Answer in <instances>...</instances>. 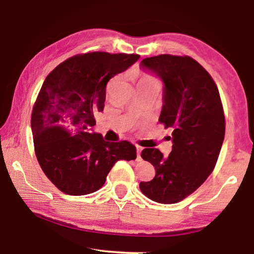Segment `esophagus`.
<instances>
[{
    "label": "esophagus",
    "instance_id": "34e87169",
    "mask_svg": "<svg viewBox=\"0 0 254 254\" xmlns=\"http://www.w3.org/2000/svg\"><path fill=\"white\" fill-rule=\"evenodd\" d=\"M135 148H136V158H137V160H141V156H140V153H141V151H142V147H140V145H135Z\"/></svg>",
    "mask_w": 254,
    "mask_h": 254
}]
</instances>
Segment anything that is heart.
Instances as JSON below:
<instances>
[{
    "label": "heart",
    "mask_w": 254,
    "mask_h": 254,
    "mask_svg": "<svg viewBox=\"0 0 254 254\" xmlns=\"http://www.w3.org/2000/svg\"><path fill=\"white\" fill-rule=\"evenodd\" d=\"M141 81H154V79L151 77H144V78L141 79Z\"/></svg>",
    "instance_id": "heart-1"
}]
</instances>
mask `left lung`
<instances>
[{"instance_id": "8db88e82", "label": "left lung", "mask_w": 254, "mask_h": 254, "mask_svg": "<svg viewBox=\"0 0 254 254\" xmlns=\"http://www.w3.org/2000/svg\"><path fill=\"white\" fill-rule=\"evenodd\" d=\"M141 67L162 79L163 106L159 122L173 130V150L145 148L141 157L152 163L156 176L141 182L148 198L175 204L192 194L216 165L225 135L220 92L205 68L189 56L159 55L144 58Z\"/></svg>"}]
</instances>
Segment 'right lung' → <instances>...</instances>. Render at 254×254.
I'll return each instance as SVG.
<instances>
[{
  "label": "right lung",
  "instance_id": "obj_1",
  "mask_svg": "<svg viewBox=\"0 0 254 254\" xmlns=\"http://www.w3.org/2000/svg\"><path fill=\"white\" fill-rule=\"evenodd\" d=\"M140 58L103 51L72 56L46 77L31 114L34 151L42 171L68 195L92 194L119 160H134L128 141L107 142L91 128L104 110L106 84Z\"/></svg>",
  "mask_w": 254,
  "mask_h": 254
}]
</instances>
